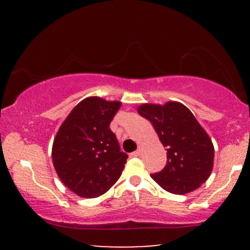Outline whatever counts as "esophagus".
<instances>
[{
	"label": "esophagus",
	"instance_id": "esophagus-1",
	"mask_svg": "<svg viewBox=\"0 0 250 250\" xmlns=\"http://www.w3.org/2000/svg\"><path fill=\"white\" fill-rule=\"evenodd\" d=\"M132 156L133 157H140V156H141V149H138V150H136V151L133 152Z\"/></svg>",
	"mask_w": 250,
	"mask_h": 250
}]
</instances>
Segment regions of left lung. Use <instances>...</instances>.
<instances>
[{"instance_id":"left-lung-1","label":"left lung","mask_w":250,"mask_h":250,"mask_svg":"<svg viewBox=\"0 0 250 250\" xmlns=\"http://www.w3.org/2000/svg\"><path fill=\"white\" fill-rule=\"evenodd\" d=\"M138 112L151 122L167 150L165 168L152 174L153 181L174 194L192 192L206 182L214 165V146L190 109L168 101L163 105L143 104Z\"/></svg>"}]
</instances>
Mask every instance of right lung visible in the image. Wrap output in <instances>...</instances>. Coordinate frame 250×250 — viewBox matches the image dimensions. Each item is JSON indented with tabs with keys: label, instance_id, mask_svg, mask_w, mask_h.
I'll return each instance as SVG.
<instances>
[{
	"label": "right lung",
	"instance_id": "add662e5",
	"mask_svg": "<svg viewBox=\"0 0 250 250\" xmlns=\"http://www.w3.org/2000/svg\"><path fill=\"white\" fill-rule=\"evenodd\" d=\"M121 101L88 97L74 107L52 146L54 169L64 186L82 198H97L117 182L128 156L122 152L110 123Z\"/></svg>",
	"mask_w": 250,
	"mask_h": 250
}]
</instances>
